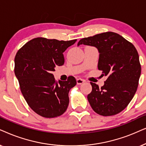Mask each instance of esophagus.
I'll list each match as a JSON object with an SVG mask.
<instances>
[{
	"instance_id": "obj_1",
	"label": "esophagus",
	"mask_w": 146,
	"mask_h": 146,
	"mask_svg": "<svg viewBox=\"0 0 146 146\" xmlns=\"http://www.w3.org/2000/svg\"><path fill=\"white\" fill-rule=\"evenodd\" d=\"M85 82V80H83L82 79H77V85H81Z\"/></svg>"
}]
</instances>
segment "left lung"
I'll use <instances>...</instances> for the list:
<instances>
[{
  "instance_id": "8db88e82",
  "label": "left lung",
  "mask_w": 146,
  "mask_h": 146,
  "mask_svg": "<svg viewBox=\"0 0 146 146\" xmlns=\"http://www.w3.org/2000/svg\"><path fill=\"white\" fill-rule=\"evenodd\" d=\"M96 46L100 53L98 69L108 77L101 88L91 82L87 96L95 112L103 116L114 115L128 106L136 92L141 65L136 48L119 34L106 32L83 38L77 45Z\"/></svg>"
}]
</instances>
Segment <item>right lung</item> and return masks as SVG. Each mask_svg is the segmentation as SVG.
<instances>
[{
	"instance_id": "1",
	"label": "right lung",
	"mask_w": 146,
	"mask_h": 146,
	"mask_svg": "<svg viewBox=\"0 0 146 146\" xmlns=\"http://www.w3.org/2000/svg\"><path fill=\"white\" fill-rule=\"evenodd\" d=\"M77 39L58 40L43 37L29 40L15 58V73L29 107L43 117L61 115L69 106V92L77 84L74 77L55 81L52 72L64 64L63 53Z\"/></svg>"
}]
</instances>
